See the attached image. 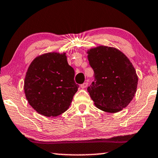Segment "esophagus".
<instances>
[{
  "mask_svg": "<svg viewBox=\"0 0 158 158\" xmlns=\"http://www.w3.org/2000/svg\"><path fill=\"white\" fill-rule=\"evenodd\" d=\"M88 86V83H83V84H81V88H85Z\"/></svg>",
  "mask_w": 158,
  "mask_h": 158,
  "instance_id": "1",
  "label": "esophagus"
}]
</instances>
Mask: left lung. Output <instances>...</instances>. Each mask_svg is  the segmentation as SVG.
Wrapping results in <instances>:
<instances>
[{
	"instance_id": "1",
	"label": "left lung",
	"mask_w": 158,
	"mask_h": 158,
	"mask_svg": "<svg viewBox=\"0 0 158 158\" xmlns=\"http://www.w3.org/2000/svg\"><path fill=\"white\" fill-rule=\"evenodd\" d=\"M94 81L88 92L98 109L116 113L127 107L137 91L138 77L126 55L114 47L100 46L88 51Z\"/></svg>"
}]
</instances>
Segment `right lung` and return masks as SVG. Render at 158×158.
Returning <instances> with one entry per match:
<instances>
[{
    "label": "right lung",
    "instance_id": "add662e5",
    "mask_svg": "<svg viewBox=\"0 0 158 158\" xmlns=\"http://www.w3.org/2000/svg\"><path fill=\"white\" fill-rule=\"evenodd\" d=\"M65 53H46L30 64L24 80L28 102L39 114L57 116L67 111L79 85Z\"/></svg>",
    "mask_w": 158,
    "mask_h": 158
}]
</instances>
